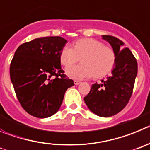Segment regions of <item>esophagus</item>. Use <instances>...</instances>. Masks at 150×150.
<instances>
[{"mask_svg": "<svg viewBox=\"0 0 150 150\" xmlns=\"http://www.w3.org/2000/svg\"><path fill=\"white\" fill-rule=\"evenodd\" d=\"M74 83H75V85H78V84H79V83H81V81H78V80H74Z\"/></svg>", "mask_w": 150, "mask_h": 150, "instance_id": "34e87169", "label": "esophagus"}]
</instances>
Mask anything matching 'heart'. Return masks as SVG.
I'll list each match as a JSON object with an SVG mask.
<instances>
[{
	"label": "heart",
	"instance_id": "1",
	"mask_svg": "<svg viewBox=\"0 0 150 150\" xmlns=\"http://www.w3.org/2000/svg\"><path fill=\"white\" fill-rule=\"evenodd\" d=\"M80 57L82 63L67 72L69 76L75 79H83L93 75L96 78H102L112 69L116 60L114 50L92 38L78 40L72 48L65 45L60 54V62L66 68L72 67Z\"/></svg>",
	"mask_w": 150,
	"mask_h": 150
}]
</instances>
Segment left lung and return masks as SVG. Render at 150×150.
<instances>
[{"label": "left lung", "instance_id": "1", "mask_svg": "<svg viewBox=\"0 0 150 150\" xmlns=\"http://www.w3.org/2000/svg\"><path fill=\"white\" fill-rule=\"evenodd\" d=\"M116 55L115 67L112 75L102 83L92 85L90 93L83 98L87 107L99 117H108L119 113L126 106L132 96L137 63L129 48H122L123 42L117 37L103 35Z\"/></svg>", "mask_w": 150, "mask_h": 150}]
</instances>
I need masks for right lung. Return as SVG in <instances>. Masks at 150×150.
Here are the masks:
<instances>
[{"mask_svg":"<svg viewBox=\"0 0 150 150\" xmlns=\"http://www.w3.org/2000/svg\"><path fill=\"white\" fill-rule=\"evenodd\" d=\"M67 42L60 36L41 37L23 43L15 52L11 81L21 107L33 117L54 115L65 92L74 85L60 65V52Z\"/></svg>","mask_w":150,"mask_h":150,"instance_id":"add662e5","label":"right lung"}]
</instances>
